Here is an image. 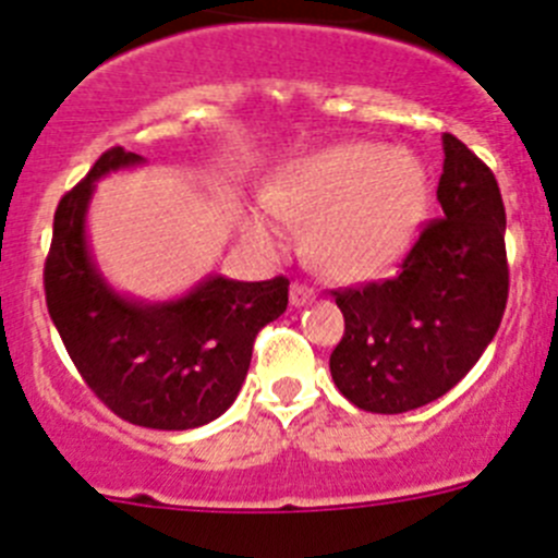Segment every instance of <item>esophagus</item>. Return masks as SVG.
I'll return each mask as SVG.
<instances>
[{
	"label": "esophagus",
	"mask_w": 558,
	"mask_h": 558,
	"mask_svg": "<svg viewBox=\"0 0 558 558\" xmlns=\"http://www.w3.org/2000/svg\"><path fill=\"white\" fill-rule=\"evenodd\" d=\"M310 302H315L313 288H307V284L302 282L290 284V304H293V307H307Z\"/></svg>",
	"instance_id": "1"
}]
</instances>
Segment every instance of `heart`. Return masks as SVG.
<instances>
[{
    "instance_id": "b5f03b06",
    "label": "heart",
    "mask_w": 558,
    "mask_h": 558,
    "mask_svg": "<svg viewBox=\"0 0 558 558\" xmlns=\"http://www.w3.org/2000/svg\"><path fill=\"white\" fill-rule=\"evenodd\" d=\"M427 209V170L416 153L379 142H343L290 161L248 211V234L284 251L307 227V254L322 274L363 282L405 256Z\"/></svg>"
}]
</instances>
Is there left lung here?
Listing matches in <instances>:
<instances>
[{
  "label": "left lung",
  "mask_w": 558,
  "mask_h": 558,
  "mask_svg": "<svg viewBox=\"0 0 558 558\" xmlns=\"http://www.w3.org/2000/svg\"><path fill=\"white\" fill-rule=\"evenodd\" d=\"M441 145V220L418 234L393 279L335 293L347 332L329 372L363 411L405 413L445 397L502 322L509 265L500 186L452 133Z\"/></svg>",
  "instance_id": "1"
}]
</instances>
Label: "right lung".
Segmentation results:
<instances>
[{"mask_svg":"<svg viewBox=\"0 0 558 558\" xmlns=\"http://www.w3.org/2000/svg\"><path fill=\"white\" fill-rule=\"evenodd\" d=\"M145 165L111 147L56 209L44 268L49 318L86 386L131 425L192 430L223 416L251 366L254 338L288 310V279L204 276L184 295L147 302L102 276L86 218L97 181Z\"/></svg>","mask_w":558,"mask_h":558,"instance_id":"add662e5","label":"right lung"}]
</instances>
